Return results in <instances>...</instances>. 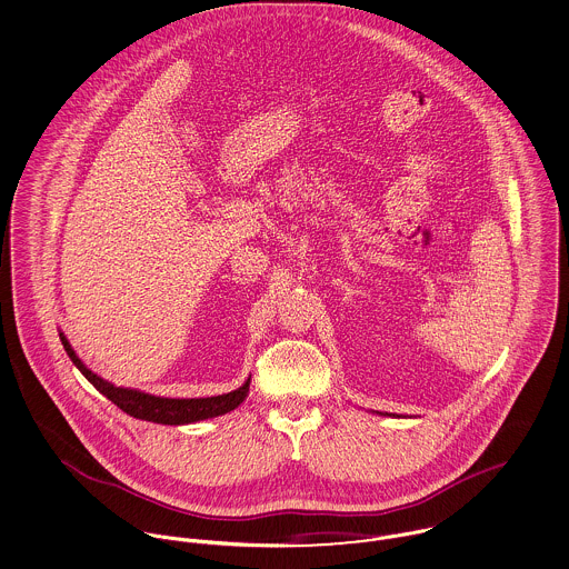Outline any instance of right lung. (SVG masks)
<instances>
[{
    "label": "right lung",
    "mask_w": 569,
    "mask_h": 569,
    "mask_svg": "<svg viewBox=\"0 0 569 569\" xmlns=\"http://www.w3.org/2000/svg\"><path fill=\"white\" fill-rule=\"evenodd\" d=\"M61 342H63L67 356L71 358V362L78 367V371L84 378L89 379L107 399H111L120 410H124L127 415L134 419H141V421H152V423H163V426L196 423V421L220 417V415L236 410L249 395L251 378L233 392L218 395V397H202V399H168V397H154V395H146L139 390H130V388H118V386L109 383L107 379L91 373L80 362V358L73 353L71 345L67 342L63 333H61Z\"/></svg>",
    "instance_id": "1"
}]
</instances>
